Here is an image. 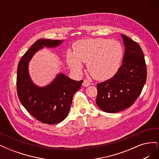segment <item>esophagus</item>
<instances>
[{"label":"esophagus","instance_id":"1","mask_svg":"<svg viewBox=\"0 0 159 159\" xmlns=\"http://www.w3.org/2000/svg\"><path fill=\"white\" fill-rule=\"evenodd\" d=\"M82 85L84 86V87H88V86L90 85V83L89 82L88 80H84V81H83V83H82Z\"/></svg>","mask_w":159,"mask_h":159}]
</instances>
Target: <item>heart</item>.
Wrapping results in <instances>:
<instances>
[{"label":"heart","instance_id":"b5f03b06","mask_svg":"<svg viewBox=\"0 0 159 159\" xmlns=\"http://www.w3.org/2000/svg\"><path fill=\"white\" fill-rule=\"evenodd\" d=\"M74 53L67 52L66 61L77 73L87 63L88 70L93 78L99 81L109 80L117 73L123 57V48L118 41L104 38H90L76 42Z\"/></svg>","mask_w":159,"mask_h":159}]
</instances>
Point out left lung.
<instances>
[{
    "label": "left lung",
    "instance_id": "8db88e82",
    "mask_svg": "<svg viewBox=\"0 0 159 159\" xmlns=\"http://www.w3.org/2000/svg\"><path fill=\"white\" fill-rule=\"evenodd\" d=\"M125 53L117 73L97 85L96 104L103 111L118 113L133 104L141 94L147 80V68L141 48L121 34Z\"/></svg>",
    "mask_w": 159,
    "mask_h": 159
}]
</instances>
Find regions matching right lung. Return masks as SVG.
Wrapping results in <instances>:
<instances>
[{
  "instance_id": "1",
  "label": "right lung",
  "mask_w": 159,
  "mask_h": 159,
  "mask_svg": "<svg viewBox=\"0 0 159 159\" xmlns=\"http://www.w3.org/2000/svg\"><path fill=\"white\" fill-rule=\"evenodd\" d=\"M63 42L64 40H38L24 54L18 65L16 85L18 98L28 113L46 124L59 123L66 118L73 96L80 89L83 80L75 81L60 73L51 83L40 87L32 80L28 66L38 51L44 47L54 48Z\"/></svg>"
}]
</instances>
